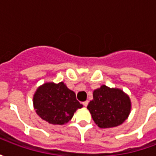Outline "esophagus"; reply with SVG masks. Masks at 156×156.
I'll return each instance as SVG.
<instances>
[{
    "mask_svg": "<svg viewBox=\"0 0 156 156\" xmlns=\"http://www.w3.org/2000/svg\"><path fill=\"white\" fill-rule=\"evenodd\" d=\"M88 101H84L83 103V106H84V107H86V106L88 105Z\"/></svg>",
    "mask_w": 156,
    "mask_h": 156,
    "instance_id": "esophagus-1",
    "label": "esophagus"
}]
</instances>
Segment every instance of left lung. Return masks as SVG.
Returning a JSON list of instances; mask_svg holds the SVG:
<instances>
[{
  "mask_svg": "<svg viewBox=\"0 0 156 156\" xmlns=\"http://www.w3.org/2000/svg\"><path fill=\"white\" fill-rule=\"evenodd\" d=\"M99 128H113L124 123L131 111L129 96L122 89L102 85L93 93L87 107Z\"/></svg>",
  "mask_w": 156,
  "mask_h": 156,
  "instance_id": "1",
  "label": "left lung"
}]
</instances>
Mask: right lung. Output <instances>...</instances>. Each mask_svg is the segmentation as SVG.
I'll return each instance as SVG.
<instances>
[{
    "label": "right lung",
    "instance_id": "1",
    "mask_svg": "<svg viewBox=\"0 0 156 156\" xmlns=\"http://www.w3.org/2000/svg\"><path fill=\"white\" fill-rule=\"evenodd\" d=\"M32 101L37 115L51 124H67L77 109L83 108L74 92L63 82L44 83L37 88Z\"/></svg>",
    "mask_w": 156,
    "mask_h": 156
}]
</instances>
